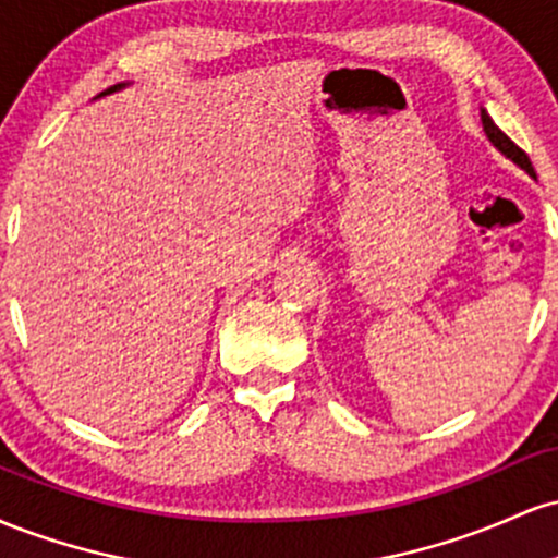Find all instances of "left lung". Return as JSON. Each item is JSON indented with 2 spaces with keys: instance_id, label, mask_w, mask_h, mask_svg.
I'll return each mask as SVG.
<instances>
[{
  "instance_id": "left-lung-1",
  "label": "left lung",
  "mask_w": 558,
  "mask_h": 558,
  "mask_svg": "<svg viewBox=\"0 0 558 558\" xmlns=\"http://www.w3.org/2000/svg\"><path fill=\"white\" fill-rule=\"evenodd\" d=\"M480 120H483V131H485V136H488L490 144L496 146V149L501 151L506 159H511V162H514L517 168H522L530 178H535V168H533V162H530V157L524 155V151L514 144V141L506 136L501 128L493 123V118L488 114V110H483V107H480Z\"/></svg>"
}]
</instances>
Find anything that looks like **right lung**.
<instances>
[{"instance_id": "add662e5", "label": "right lung", "mask_w": 558, "mask_h": 558, "mask_svg": "<svg viewBox=\"0 0 558 558\" xmlns=\"http://www.w3.org/2000/svg\"><path fill=\"white\" fill-rule=\"evenodd\" d=\"M125 86H131V83H114V86L107 88V92H101L99 96H107V94H114V92H123ZM99 96H96V99H99Z\"/></svg>"}]
</instances>
